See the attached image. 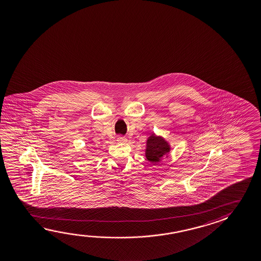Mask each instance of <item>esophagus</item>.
Returning a JSON list of instances; mask_svg holds the SVG:
<instances>
[{
	"mask_svg": "<svg viewBox=\"0 0 261 261\" xmlns=\"http://www.w3.org/2000/svg\"><path fill=\"white\" fill-rule=\"evenodd\" d=\"M117 141L119 142V143H125L127 140H126V138H125V137H118V138H117Z\"/></svg>",
	"mask_w": 261,
	"mask_h": 261,
	"instance_id": "esophagus-1",
	"label": "esophagus"
}]
</instances>
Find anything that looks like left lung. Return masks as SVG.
<instances>
[{
  "instance_id": "left-lung-1",
  "label": "left lung",
  "mask_w": 261,
  "mask_h": 261,
  "mask_svg": "<svg viewBox=\"0 0 261 261\" xmlns=\"http://www.w3.org/2000/svg\"><path fill=\"white\" fill-rule=\"evenodd\" d=\"M171 145L161 136L153 133L148 137L145 145V155L149 162L158 165L164 156H168Z\"/></svg>"
}]
</instances>
